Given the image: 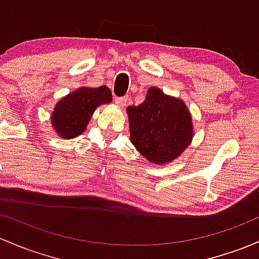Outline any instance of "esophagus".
<instances>
[{"label": "esophagus", "instance_id": "esophagus-1", "mask_svg": "<svg viewBox=\"0 0 259 259\" xmlns=\"http://www.w3.org/2000/svg\"><path fill=\"white\" fill-rule=\"evenodd\" d=\"M114 101H115L116 106L124 107L125 103H126V101H127V97H116Z\"/></svg>", "mask_w": 259, "mask_h": 259}]
</instances>
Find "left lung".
<instances>
[{
	"label": "left lung",
	"mask_w": 259,
	"mask_h": 259,
	"mask_svg": "<svg viewBox=\"0 0 259 259\" xmlns=\"http://www.w3.org/2000/svg\"><path fill=\"white\" fill-rule=\"evenodd\" d=\"M130 141L150 162L175 161L193 139L192 116L180 98L151 87L139 106L127 107Z\"/></svg>",
	"instance_id": "8db88e82"
}]
</instances>
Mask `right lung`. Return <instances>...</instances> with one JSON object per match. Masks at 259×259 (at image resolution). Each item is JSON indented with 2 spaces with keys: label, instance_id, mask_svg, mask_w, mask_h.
Masks as SVG:
<instances>
[{
  "label": "right lung",
  "instance_id": "add662e5",
  "mask_svg": "<svg viewBox=\"0 0 259 259\" xmlns=\"http://www.w3.org/2000/svg\"><path fill=\"white\" fill-rule=\"evenodd\" d=\"M112 102L107 86L81 87L59 101L51 114V124L62 139H72L86 130L96 108Z\"/></svg>",
  "mask_w": 259,
  "mask_h": 259
}]
</instances>
